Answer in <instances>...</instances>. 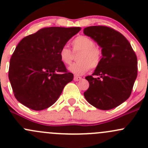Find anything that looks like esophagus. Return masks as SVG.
Here are the masks:
<instances>
[{
	"label": "esophagus",
	"instance_id": "esophagus-1",
	"mask_svg": "<svg viewBox=\"0 0 148 148\" xmlns=\"http://www.w3.org/2000/svg\"><path fill=\"white\" fill-rule=\"evenodd\" d=\"M82 79V77H77V76H75V77H74V80L75 82H78V81H80V80Z\"/></svg>",
	"mask_w": 148,
	"mask_h": 148
}]
</instances>
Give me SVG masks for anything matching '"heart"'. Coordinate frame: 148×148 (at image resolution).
<instances>
[{
	"mask_svg": "<svg viewBox=\"0 0 148 148\" xmlns=\"http://www.w3.org/2000/svg\"><path fill=\"white\" fill-rule=\"evenodd\" d=\"M74 52H80L77 61L69 67V71L75 75H82L91 69H96L102 60V51L95 46L93 39L86 36H79L72 41ZM59 58L64 64L69 65L74 58L73 52L66 46H62L59 50Z\"/></svg>",
	"mask_w": 148,
	"mask_h": 148,
	"instance_id": "heart-1",
	"label": "heart"
}]
</instances>
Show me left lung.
Segmentation results:
<instances>
[{"label": "left lung", "instance_id": "left-lung-1", "mask_svg": "<svg viewBox=\"0 0 148 148\" xmlns=\"http://www.w3.org/2000/svg\"><path fill=\"white\" fill-rule=\"evenodd\" d=\"M84 34L102 48V60L92 76L85 77L89 87L85 99L96 108L109 110L130 97L138 76V59L126 38L103 26H89Z\"/></svg>", "mask_w": 148, "mask_h": 148}]
</instances>
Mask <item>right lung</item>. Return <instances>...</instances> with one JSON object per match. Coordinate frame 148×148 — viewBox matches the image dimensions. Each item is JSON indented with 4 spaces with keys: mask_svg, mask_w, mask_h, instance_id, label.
Masks as SVG:
<instances>
[{
    "mask_svg": "<svg viewBox=\"0 0 148 148\" xmlns=\"http://www.w3.org/2000/svg\"><path fill=\"white\" fill-rule=\"evenodd\" d=\"M81 30L49 27L26 36L10 60L8 78L19 102L34 110L54 104L74 78L59 58V50Z\"/></svg>",
    "mask_w": 148,
    "mask_h": 148,
    "instance_id": "obj_1",
    "label": "right lung"
}]
</instances>
